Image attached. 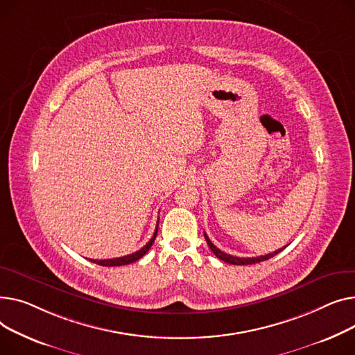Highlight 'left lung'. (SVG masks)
<instances>
[{"instance_id":"left-lung-1","label":"left lung","mask_w":355,"mask_h":355,"mask_svg":"<svg viewBox=\"0 0 355 355\" xmlns=\"http://www.w3.org/2000/svg\"><path fill=\"white\" fill-rule=\"evenodd\" d=\"M205 239H206V242H207V245H209V248H211V251L220 259V261H223V262H227V263H232V265H252V263H258V262H262V261H266V259H269V258H272V257H275L277 254H279L281 251H284V248H281V249H278V251H275V252H272V254H266V255H262V257H257V258H238V257H232V255H229V254H225L223 251H220L219 248H216L212 242H211V239L207 238V235L205 234Z\"/></svg>"}]
</instances>
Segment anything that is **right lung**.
I'll use <instances>...</instances> for the list:
<instances>
[{
	"mask_svg": "<svg viewBox=\"0 0 355 355\" xmlns=\"http://www.w3.org/2000/svg\"><path fill=\"white\" fill-rule=\"evenodd\" d=\"M159 222V220H157ZM157 226L159 225H156V231H155V234H153V236L150 238V241L146 243L141 249H139V251H136V252H133V254H130V255H126V257H120V258H113V259H90L92 262H94V263H97V265H101V266H121V265H129V263H133V262H136V261H139L146 252L149 251L150 249V246L153 245V242H155V239H156V235H157Z\"/></svg>",
	"mask_w": 355,
	"mask_h": 355,
	"instance_id": "obj_1",
	"label": "right lung"
}]
</instances>
